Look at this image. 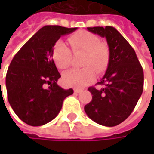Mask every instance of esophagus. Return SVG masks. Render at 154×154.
I'll return each instance as SVG.
<instances>
[{
    "instance_id": "1",
    "label": "esophagus",
    "mask_w": 154,
    "mask_h": 154,
    "mask_svg": "<svg viewBox=\"0 0 154 154\" xmlns=\"http://www.w3.org/2000/svg\"><path fill=\"white\" fill-rule=\"evenodd\" d=\"M74 92H75L76 94H80V93H82V92H83V90H82V89H77V88H75V89H74Z\"/></svg>"
}]
</instances>
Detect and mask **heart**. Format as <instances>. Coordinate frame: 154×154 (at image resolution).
<instances>
[{
	"label": "heart",
	"mask_w": 154,
	"mask_h": 154,
	"mask_svg": "<svg viewBox=\"0 0 154 154\" xmlns=\"http://www.w3.org/2000/svg\"><path fill=\"white\" fill-rule=\"evenodd\" d=\"M69 43L73 52L84 51L82 69H73L63 74V83L68 86L82 88L89 85L96 76L108 67L109 50L107 45L101 42L99 36L88 31L81 30L69 37ZM52 59L60 69H66L71 65L72 52L61 40L55 43L52 49Z\"/></svg>",
	"instance_id": "heart-1"
}]
</instances>
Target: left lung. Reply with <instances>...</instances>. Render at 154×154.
Here are the masks:
<instances>
[{"instance_id":"obj_1","label":"left lung","mask_w":154,"mask_h":154,"mask_svg":"<svg viewBox=\"0 0 154 154\" xmlns=\"http://www.w3.org/2000/svg\"><path fill=\"white\" fill-rule=\"evenodd\" d=\"M87 30L105 37L109 50V61L105 75L91 86L92 101L85 106L87 116L94 122L114 127L132 113L143 89V71L135 50L112 26L87 27Z\"/></svg>"}]
</instances>
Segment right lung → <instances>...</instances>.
Returning <instances> with one entry per match:
<instances>
[{"instance_id":"add662e5","label":"right lung","mask_w":154,"mask_h":154,"mask_svg":"<svg viewBox=\"0 0 154 154\" xmlns=\"http://www.w3.org/2000/svg\"><path fill=\"white\" fill-rule=\"evenodd\" d=\"M77 27L45 26L16 53L6 75L8 101L17 116L27 125L37 127L52 120L63 101L73 94L57 85L60 77L52 60V49L61 35Z\"/></svg>"}]
</instances>
